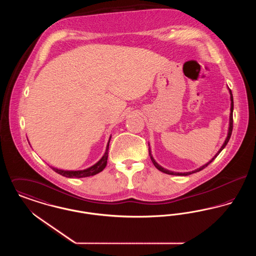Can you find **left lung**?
<instances>
[{"mask_svg":"<svg viewBox=\"0 0 256 256\" xmlns=\"http://www.w3.org/2000/svg\"><path fill=\"white\" fill-rule=\"evenodd\" d=\"M228 90H230V102H232V104H230V126H228V136H226V140H224V142L222 146H220V148L218 150V152L214 156V158L211 159L209 162H207L206 164H204V166H202V167L198 168L196 170H192V172H172V170H167V169H164L163 167H161V166L159 165L158 163L154 160V158H152V152H150V146H148V154H150V160H152V162L154 163V165L156 166V169H158L159 170H161L162 172H165V174H172V176H189V174H195L196 172H200V170L204 169V168L207 167V166H208V165H209V164H210L214 159L216 158L218 156V154H219L220 152L224 148V146H226V144L228 143V141H230V136H232V128H233V96H232V90H230V88H228ZM148 145H150V144H148Z\"/></svg>","mask_w":256,"mask_h":256,"instance_id":"obj_1","label":"left lung"}]
</instances>
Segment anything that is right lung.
I'll return each instance as SVG.
<instances>
[{
    "mask_svg": "<svg viewBox=\"0 0 256 256\" xmlns=\"http://www.w3.org/2000/svg\"><path fill=\"white\" fill-rule=\"evenodd\" d=\"M110 139L111 136L110 137V140L108 142V146L106 148V152L102 156V158L98 161L96 164H94L93 166L87 168L86 170H60L54 167H50L52 170H54L56 172L60 174L66 178H87V176H95L98 172H100L102 170H104L108 164V148H110Z\"/></svg>",
    "mask_w": 256,
    "mask_h": 256,
    "instance_id": "1",
    "label": "right lung"
}]
</instances>
